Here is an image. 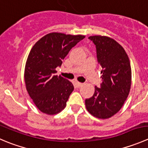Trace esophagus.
Returning a JSON list of instances; mask_svg holds the SVG:
<instances>
[{"mask_svg": "<svg viewBox=\"0 0 148 148\" xmlns=\"http://www.w3.org/2000/svg\"><path fill=\"white\" fill-rule=\"evenodd\" d=\"M76 84H77V87H79H79H82L83 86V83H80V82H77L76 83Z\"/></svg>", "mask_w": 148, "mask_h": 148, "instance_id": "obj_1", "label": "esophagus"}]
</instances>
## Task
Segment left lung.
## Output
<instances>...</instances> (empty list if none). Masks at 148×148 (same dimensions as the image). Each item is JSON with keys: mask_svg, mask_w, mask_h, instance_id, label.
Returning <instances> with one entry per match:
<instances>
[{"mask_svg": "<svg viewBox=\"0 0 148 148\" xmlns=\"http://www.w3.org/2000/svg\"><path fill=\"white\" fill-rule=\"evenodd\" d=\"M101 66L103 82L95 87L91 97L85 100L87 110L99 119H108L119 111L128 97L132 82L130 61L127 53L114 39L90 36Z\"/></svg>", "mask_w": 148, "mask_h": 148, "instance_id": "8db88e82", "label": "left lung"}]
</instances>
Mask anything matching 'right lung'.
<instances>
[{
    "mask_svg": "<svg viewBox=\"0 0 148 148\" xmlns=\"http://www.w3.org/2000/svg\"><path fill=\"white\" fill-rule=\"evenodd\" d=\"M85 38L62 33H50L34 44L27 58L24 70L27 90L40 111L49 115L66 107L74 90L71 82L56 75L70 50Z\"/></svg>",
    "mask_w": 148,
    "mask_h": 148,
    "instance_id": "add662e5",
    "label": "right lung"
}]
</instances>
